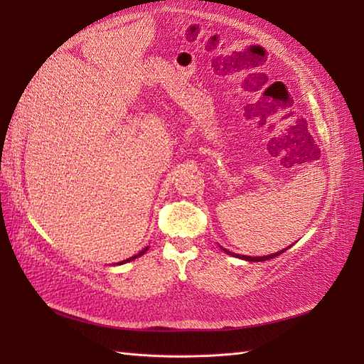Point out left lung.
Instances as JSON below:
<instances>
[{"mask_svg": "<svg viewBox=\"0 0 364 364\" xmlns=\"http://www.w3.org/2000/svg\"><path fill=\"white\" fill-rule=\"evenodd\" d=\"M222 250L225 252V253H228V255H231V257H236V258H241V259H245V261H253V262H258V261H266V259H270V258H275V257H278V255H282L283 252H286V249H283V250H280V252H277V253H272V255H266V257H242V255H236V253H233V252H230V250H227V249H223L222 247Z\"/></svg>", "mask_w": 364, "mask_h": 364, "instance_id": "left-lung-1", "label": "left lung"}]
</instances>
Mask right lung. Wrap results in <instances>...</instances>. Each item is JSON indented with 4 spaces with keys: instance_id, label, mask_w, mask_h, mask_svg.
Here are the masks:
<instances>
[{
    "instance_id": "add662e5",
    "label": "right lung",
    "mask_w": 364,
    "mask_h": 364,
    "mask_svg": "<svg viewBox=\"0 0 364 364\" xmlns=\"http://www.w3.org/2000/svg\"><path fill=\"white\" fill-rule=\"evenodd\" d=\"M146 250H149V247H145L144 250H141V252H139L137 255H134V257H131V258H128V259H125V261H120V262H117V264H123V262H129V261H133V259H136V258L141 257V255H144Z\"/></svg>"
}]
</instances>
